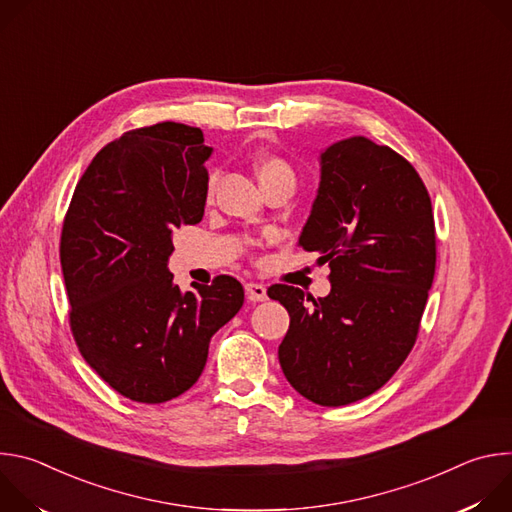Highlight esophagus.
<instances>
[{
    "label": "esophagus",
    "mask_w": 512,
    "mask_h": 512,
    "mask_svg": "<svg viewBox=\"0 0 512 512\" xmlns=\"http://www.w3.org/2000/svg\"><path fill=\"white\" fill-rule=\"evenodd\" d=\"M245 291H247V298L251 302H265L267 300V287L263 283H247Z\"/></svg>",
    "instance_id": "1"
}]
</instances>
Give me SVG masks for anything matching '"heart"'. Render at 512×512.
Returning a JSON list of instances; mask_svg holds the SVG:
<instances>
[{
	"label": "heart",
	"mask_w": 512,
	"mask_h": 512,
	"mask_svg": "<svg viewBox=\"0 0 512 512\" xmlns=\"http://www.w3.org/2000/svg\"><path fill=\"white\" fill-rule=\"evenodd\" d=\"M253 172L263 190L277 186V184H287L294 188V184H296L294 168L289 166L287 160H283L281 156H275V154H259L253 160ZM210 190H212V184H210Z\"/></svg>",
	"instance_id": "b5f03b06"
}]
</instances>
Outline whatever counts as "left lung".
I'll return each mask as SVG.
<instances>
[{"label": "left lung", "instance_id": "1", "mask_svg": "<svg viewBox=\"0 0 512 512\" xmlns=\"http://www.w3.org/2000/svg\"><path fill=\"white\" fill-rule=\"evenodd\" d=\"M298 245L330 263L332 289L314 300L300 287H269L289 314L281 371L322 407L360 401L395 375L415 344L435 273L429 194L387 145L340 139L320 154L318 194Z\"/></svg>", "mask_w": 512, "mask_h": 512}]
</instances>
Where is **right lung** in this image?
Returning <instances> with one entry per match:
<instances>
[{
    "instance_id": "right-lung-1",
    "label": "right lung",
    "mask_w": 512,
    "mask_h": 512,
    "mask_svg": "<svg viewBox=\"0 0 512 512\" xmlns=\"http://www.w3.org/2000/svg\"><path fill=\"white\" fill-rule=\"evenodd\" d=\"M210 154L198 127L164 121L127 131L93 158L64 218L72 336L91 369L137 403L186 393L210 338L245 302L231 275L182 291L168 271L174 231L202 221Z\"/></svg>"
}]
</instances>
